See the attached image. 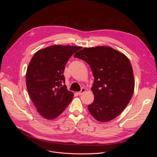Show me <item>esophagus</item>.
Instances as JSON below:
<instances>
[{
    "label": "esophagus",
    "instance_id": "obj_1",
    "mask_svg": "<svg viewBox=\"0 0 157 157\" xmlns=\"http://www.w3.org/2000/svg\"><path fill=\"white\" fill-rule=\"evenodd\" d=\"M85 91H86V89L84 88V87H82V88H81V91L78 93V95H81V94H82Z\"/></svg>",
    "mask_w": 157,
    "mask_h": 157
}]
</instances>
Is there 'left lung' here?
Instances as JSON below:
<instances>
[{"label": "left lung", "mask_w": 157, "mask_h": 157, "mask_svg": "<svg viewBox=\"0 0 157 157\" xmlns=\"http://www.w3.org/2000/svg\"><path fill=\"white\" fill-rule=\"evenodd\" d=\"M74 57L91 67L94 96L87 105L90 114L98 121L108 122L117 117L130 102L134 91V77L129 59L108 47L84 48Z\"/></svg>", "instance_id": "obj_1"}]
</instances>
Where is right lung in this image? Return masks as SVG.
I'll return each mask as SVG.
<instances>
[{
  "label": "right lung",
  "instance_id": "1",
  "mask_svg": "<svg viewBox=\"0 0 157 157\" xmlns=\"http://www.w3.org/2000/svg\"><path fill=\"white\" fill-rule=\"evenodd\" d=\"M81 47L53 45L38 50L27 70L29 94L38 113L46 119L58 117L73 98L66 88L63 75L65 65Z\"/></svg>",
  "mask_w": 157,
  "mask_h": 157
}]
</instances>
